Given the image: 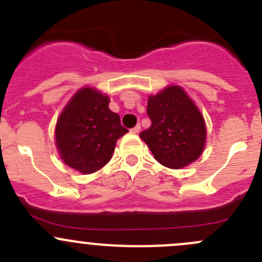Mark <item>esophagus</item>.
I'll return each mask as SVG.
<instances>
[{
  "label": "esophagus",
  "mask_w": 262,
  "mask_h": 262,
  "mask_svg": "<svg viewBox=\"0 0 262 262\" xmlns=\"http://www.w3.org/2000/svg\"><path fill=\"white\" fill-rule=\"evenodd\" d=\"M139 130H141V125H139V124H138V125H136V126H134V128L133 129H132V133H133V134H138L139 133Z\"/></svg>",
  "instance_id": "34e87169"
}]
</instances>
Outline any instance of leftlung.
Listing matches in <instances>:
<instances>
[{"label": "left lung", "instance_id": "1", "mask_svg": "<svg viewBox=\"0 0 262 262\" xmlns=\"http://www.w3.org/2000/svg\"><path fill=\"white\" fill-rule=\"evenodd\" d=\"M151 126L139 134L155 159L169 169H182L202 155L206 125L201 111L179 85L149 96Z\"/></svg>", "mask_w": 262, "mask_h": 262}]
</instances>
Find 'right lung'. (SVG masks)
<instances>
[{
  "label": "right lung",
  "instance_id": "right-lung-1",
  "mask_svg": "<svg viewBox=\"0 0 262 262\" xmlns=\"http://www.w3.org/2000/svg\"><path fill=\"white\" fill-rule=\"evenodd\" d=\"M107 95L80 88L61 111L55 128L58 155L68 166L92 174L111 160L116 141L128 132L108 108Z\"/></svg>",
  "mask_w": 262,
  "mask_h": 262
}]
</instances>
